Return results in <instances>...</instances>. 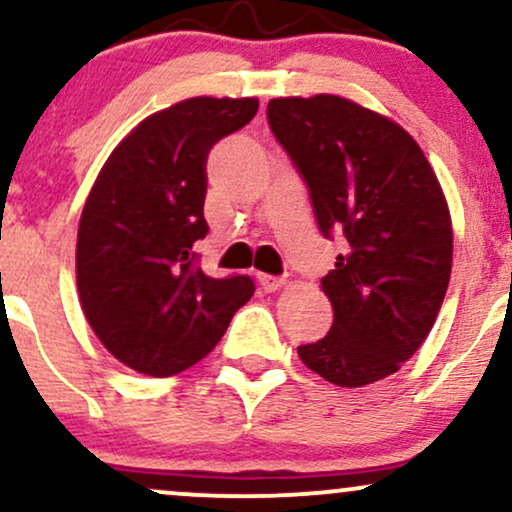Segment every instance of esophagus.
I'll return each mask as SVG.
<instances>
[{"label":"esophagus","mask_w":512,"mask_h":512,"mask_svg":"<svg viewBox=\"0 0 512 512\" xmlns=\"http://www.w3.org/2000/svg\"><path fill=\"white\" fill-rule=\"evenodd\" d=\"M257 281H260V289L267 293H272L284 286V279H281V276H272V274H257Z\"/></svg>","instance_id":"obj_1"}]
</instances>
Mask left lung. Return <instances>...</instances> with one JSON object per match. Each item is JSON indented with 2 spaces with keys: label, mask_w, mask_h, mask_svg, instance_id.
<instances>
[{
  "label": "left lung",
  "mask_w": 512,
  "mask_h": 512,
  "mask_svg": "<svg viewBox=\"0 0 512 512\" xmlns=\"http://www.w3.org/2000/svg\"><path fill=\"white\" fill-rule=\"evenodd\" d=\"M267 122L322 236L349 245L322 276L332 330L298 356L339 387L383 380L424 344L448 291L452 226L436 173L397 122L330 93L274 98Z\"/></svg>",
  "instance_id": "left-lung-1"
}]
</instances>
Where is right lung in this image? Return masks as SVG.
Instances as JSON below:
<instances>
[{
  "label": "right lung",
  "mask_w": 512,
  "mask_h": 512,
  "mask_svg": "<svg viewBox=\"0 0 512 512\" xmlns=\"http://www.w3.org/2000/svg\"><path fill=\"white\" fill-rule=\"evenodd\" d=\"M257 98H187L117 144L91 187L76 238V286L105 349L137 373L168 378L219 344L255 293L250 276L199 267L207 156L257 113Z\"/></svg>",
  "instance_id": "obj_1"
}]
</instances>
